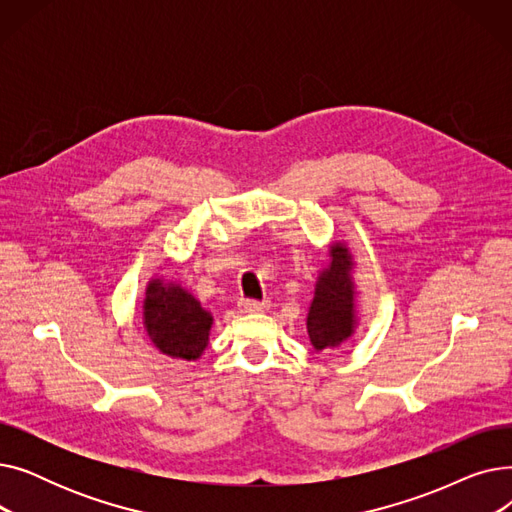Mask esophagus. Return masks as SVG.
I'll return each mask as SVG.
<instances>
[{
    "label": "esophagus",
    "mask_w": 512,
    "mask_h": 512,
    "mask_svg": "<svg viewBox=\"0 0 512 512\" xmlns=\"http://www.w3.org/2000/svg\"><path fill=\"white\" fill-rule=\"evenodd\" d=\"M238 307H240V311H242V313H263V311L270 309V303H267V301H253V299H245V301H240V303H238Z\"/></svg>",
    "instance_id": "esophagus-1"
}]
</instances>
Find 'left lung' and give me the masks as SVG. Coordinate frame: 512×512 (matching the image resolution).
I'll use <instances>...</instances> for the list:
<instances>
[{"mask_svg":"<svg viewBox=\"0 0 512 512\" xmlns=\"http://www.w3.org/2000/svg\"><path fill=\"white\" fill-rule=\"evenodd\" d=\"M328 267L319 272L307 313V334L317 353L334 351L355 334V261L344 242H332Z\"/></svg>","mask_w":512,"mask_h":512,"instance_id":"8db88e82","label":"left lung"}]
</instances>
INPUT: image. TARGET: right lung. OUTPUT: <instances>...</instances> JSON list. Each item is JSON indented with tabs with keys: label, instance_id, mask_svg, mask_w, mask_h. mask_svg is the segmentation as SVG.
<instances>
[{
	"label": "right lung",
	"instance_id": "obj_1",
	"mask_svg": "<svg viewBox=\"0 0 512 512\" xmlns=\"http://www.w3.org/2000/svg\"><path fill=\"white\" fill-rule=\"evenodd\" d=\"M213 315L176 282L153 278L143 301V326L161 355L197 361L209 344Z\"/></svg>",
	"mask_w": 512,
	"mask_h": 512
}]
</instances>
